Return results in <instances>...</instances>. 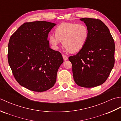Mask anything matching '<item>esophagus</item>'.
Segmentation results:
<instances>
[{
  "label": "esophagus",
  "instance_id": "esophagus-1",
  "mask_svg": "<svg viewBox=\"0 0 121 121\" xmlns=\"http://www.w3.org/2000/svg\"><path fill=\"white\" fill-rule=\"evenodd\" d=\"M62 56H63V59H64V60H67L68 59V57L66 56H65V55H62Z\"/></svg>",
  "mask_w": 121,
  "mask_h": 121
}]
</instances>
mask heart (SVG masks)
<instances>
[{
  "label": "heart",
  "mask_w": 121,
  "mask_h": 121,
  "mask_svg": "<svg viewBox=\"0 0 121 121\" xmlns=\"http://www.w3.org/2000/svg\"><path fill=\"white\" fill-rule=\"evenodd\" d=\"M55 34L48 37L49 42L53 49H57L62 42L63 47L69 52L75 53L85 46L89 32L88 27L83 23L64 22L56 27Z\"/></svg>",
  "instance_id": "1"
}]
</instances>
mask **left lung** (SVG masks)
Instances as JSON below:
<instances>
[{"label":"left lung","mask_w":121,"mask_h":121,"mask_svg":"<svg viewBox=\"0 0 121 121\" xmlns=\"http://www.w3.org/2000/svg\"><path fill=\"white\" fill-rule=\"evenodd\" d=\"M89 29L85 46L76 55L69 57L72 65L73 78L78 86L91 88L104 83L115 62V44L108 27L101 20L80 19Z\"/></svg>","instance_id":"1"}]
</instances>
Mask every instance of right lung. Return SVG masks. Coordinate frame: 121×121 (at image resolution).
<instances>
[{
    "label": "right lung",
    "mask_w": 121,
    "mask_h": 121,
    "mask_svg": "<svg viewBox=\"0 0 121 121\" xmlns=\"http://www.w3.org/2000/svg\"><path fill=\"white\" fill-rule=\"evenodd\" d=\"M56 24L26 22L10 37L8 60L15 79L30 91L42 92L52 87L63 62L61 53L49 47L48 33Z\"/></svg>",
    "instance_id": "add662e5"
}]
</instances>
